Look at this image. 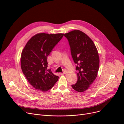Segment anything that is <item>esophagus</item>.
I'll return each mask as SVG.
<instances>
[{
    "mask_svg": "<svg viewBox=\"0 0 124 124\" xmlns=\"http://www.w3.org/2000/svg\"><path fill=\"white\" fill-rule=\"evenodd\" d=\"M66 73H67V72H66V71H64V72H62V73H61L60 74H62H62H66Z\"/></svg>",
    "mask_w": 124,
    "mask_h": 124,
    "instance_id": "esophagus-1",
    "label": "esophagus"
}]
</instances>
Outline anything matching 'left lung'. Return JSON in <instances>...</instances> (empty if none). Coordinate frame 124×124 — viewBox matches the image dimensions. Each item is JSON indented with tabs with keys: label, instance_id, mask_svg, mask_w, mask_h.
Masks as SVG:
<instances>
[{
	"label": "left lung",
	"instance_id": "8db88e82",
	"mask_svg": "<svg viewBox=\"0 0 124 124\" xmlns=\"http://www.w3.org/2000/svg\"><path fill=\"white\" fill-rule=\"evenodd\" d=\"M64 36L68 40L74 62L78 65V81L71 86L78 92H83L97 76L99 68L98 51L93 40L79 30H74Z\"/></svg>",
	"mask_w": 124,
	"mask_h": 124
}]
</instances>
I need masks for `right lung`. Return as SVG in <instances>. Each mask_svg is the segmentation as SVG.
I'll return each instance as SVG.
<instances>
[{"instance_id":"1","label":"right lung","mask_w":124,"mask_h":124,"mask_svg":"<svg viewBox=\"0 0 124 124\" xmlns=\"http://www.w3.org/2000/svg\"><path fill=\"white\" fill-rule=\"evenodd\" d=\"M63 35L37 33L28 40L22 52V70L30 84L37 90L46 92L58 80L59 77L50 69L47 70V57Z\"/></svg>"}]
</instances>
